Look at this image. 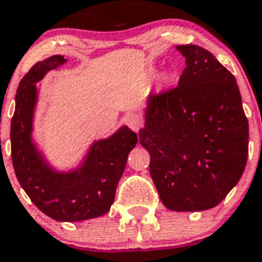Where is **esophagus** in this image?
I'll return each instance as SVG.
<instances>
[{"label":"esophagus","instance_id":"esophagus-1","mask_svg":"<svg viewBox=\"0 0 262 262\" xmlns=\"http://www.w3.org/2000/svg\"><path fill=\"white\" fill-rule=\"evenodd\" d=\"M126 122H128L129 128L134 132H138L141 126H142V118H141V116L138 113H130V115H128Z\"/></svg>","mask_w":262,"mask_h":262}]
</instances>
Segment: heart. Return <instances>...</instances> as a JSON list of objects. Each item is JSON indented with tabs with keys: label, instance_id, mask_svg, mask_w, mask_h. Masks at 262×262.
Instances as JSON below:
<instances>
[{
	"label": "heart",
	"instance_id": "b5f03b06",
	"mask_svg": "<svg viewBox=\"0 0 262 262\" xmlns=\"http://www.w3.org/2000/svg\"><path fill=\"white\" fill-rule=\"evenodd\" d=\"M175 79H177V74H175V71L172 68H167V70H165V71L161 74V81H162L163 84L174 83Z\"/></svg>",
	"mask_w": 262,
	"mask_h": 262
}]
</instances>
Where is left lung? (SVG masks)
<instances>
[{"label":"left lung","instance_id":"obj_1","mask_svg":"<svg viewBox=\"0 0 262 262\" xmlns=\"http://www.w3.org/2000/svg\"><path fill=\"white\" fill-rule=\"evenodd\" d=\"M178 87L149 96L141 145L163 206L178 212L213 208L237 185L248 158L249 126L235 76L195 45Z\"/></svg>","mask_w":262,"mask_h":262}]
</instances>
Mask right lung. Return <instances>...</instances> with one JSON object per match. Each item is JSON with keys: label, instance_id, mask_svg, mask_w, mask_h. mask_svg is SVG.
Segmentation results:
<instances>
[{"label": "right lung", "instance_id": "obj_1", "mask_svg": "<svg viewBox=\"0 0 262 262\" xmlns=\"http://www.w3.org/2000/svg\"><path fill=\"white\" fill-rule=\"evenodd\" d=\"M67 63L52 55L35 63L18 85L11 118V159L19 185L45 215L58 222H81L106 213L137 134L122 125L109 137L93 141L80 162L58 170L34 140V117L39 83L51 70Z\"/></svg>", "mask_w": 262, "mask_h": 262}]
</instances>
